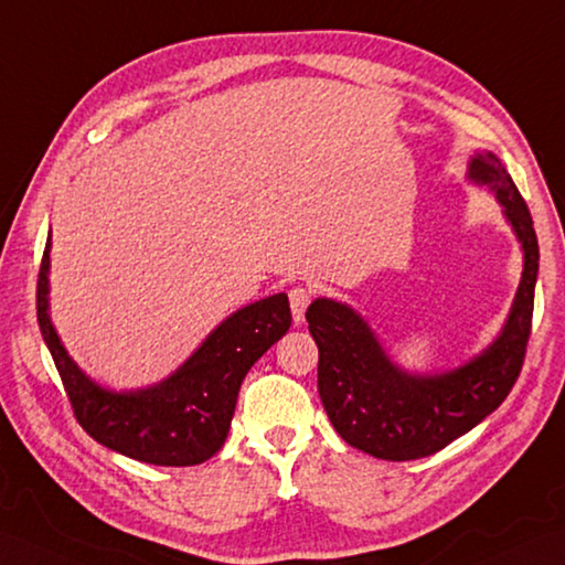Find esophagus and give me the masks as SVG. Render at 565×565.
I'll return each instance as SVG.
<instances>
[{
	"instance_id": "34e87169",
	"label": "esophagus",
	"mask_w": 565,
	"mask_h": 565,
	"mask_svg": "<svg viewBox=\"0 0 565 565\" xmlns=\"http://www.w3.org/2000/svg\"><path fill=\"white\" fill-rule=\"evenodd\" d=\"M288 298H291V312H294V322L298 324L300 320H303L306 308L310 306L312 291H310V288H306V286H294L291 291H288Z\"/></svg>"
}]
</instances>
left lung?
I'll return each instance as SVG.
<instances>
[{"label":"left lung","instance_id":"left-lung-1","mask_svg":"<svg viewBox=\"0 0 565 565\" xmlns=\"http://www.w3.org/2000/svg\"><path fill=\"white\" fill-rule=\"evenodd\" d=\"M469 175L495 190L524 250L513 312L489 351L452 373L412 377L387 361L369 324L351 308L318 298L306 312L320 351L318 390L324 412L351 448L380 460L406 462L448 448L503 404L522 371L540 271L532 214L493 153L477 156Z\"/></svg>","mask_w":565,"mask_h":565}]
</instances>
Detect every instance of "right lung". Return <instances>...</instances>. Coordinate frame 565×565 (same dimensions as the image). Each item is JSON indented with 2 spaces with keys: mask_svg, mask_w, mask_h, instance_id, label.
<instances>
[{
  "mask_svg": "<svg viewBox=\"0 0 565 565\" xmlns=\"http://www.w3.org/2000/svg\"><path fill=\"white\" fill-rule=\"evenodd\" d=\"M47 250L50 241L35 288L38 324L78 426L105 448L147 465L192 467L216 455L226 443L243 377L291 327L288 296H269L233 312L161 385L115 395L90 383L60 344L47 318Z\"/></svg>",
  "mask_w": 565,
  "mask_h": 565,
  "instance_id": "obj_1",
  "label": "right lung"
}]
</instances>
